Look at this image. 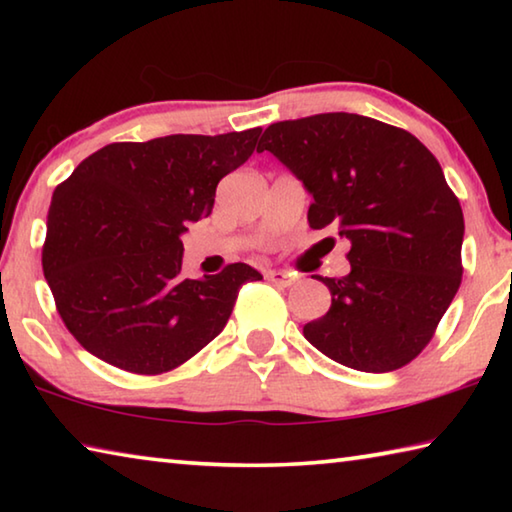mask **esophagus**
Listing matches in <instances>:
<instances>
[{"label": "esophagus", "instance_id": "1", "mask_svg": "<svg viewBox=\"0 0 512 512\" xmlns=\"http://www.w3.org/2000/svg\"><path fill=\"white\" fill-rule=\"evenodd\" d=\"M266 277H268V280H271L273 284H277V287H291V284H296V275H293V273L268 271Z\"/></svg>", "mask_w": 512, "mask_h": 512}]
</instances>
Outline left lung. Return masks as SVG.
Segmentation results:
<instances>
[{"mask_svg": "<svg viewBox=\"0 0 512 512\" xmlns=\"http://www.w3.org/2000/svg\"><path fill=\"white\" fill-rule=\"evenodd\" d=\"M257 151H271L314 196L309 228L350 241L352 271L316 277L332 307L305 325V339L354 370L411 363L463 277V210L433 153L404 128L352 112L277 121Z\"/></svg>", "mask_w": 512, "mask_h": 512, "instance_id": "obj_1", "label": "left lung"}]
</instances>
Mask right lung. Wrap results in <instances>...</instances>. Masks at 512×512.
<instances>
[{
	"mask_svg": "<svg viewBox=\"0 0 512 512\" xmlns=\"http://www.w3.org/2000/svg\"><path fill=\"white\" fill-rule=\"evenodd\" d=\"M262 128L115 142L56 187L42 271L69 334L110 366L162 375L228 323L239 289L262 280L228 264L185 280L187 223L210 216L216 185L255 151Z\"/></svg>",
	"mask_w": 512,
	"mask_h": 512,
	"instance_id": "right-lung-1",
	"label": "right lung"
}]
</instances>
